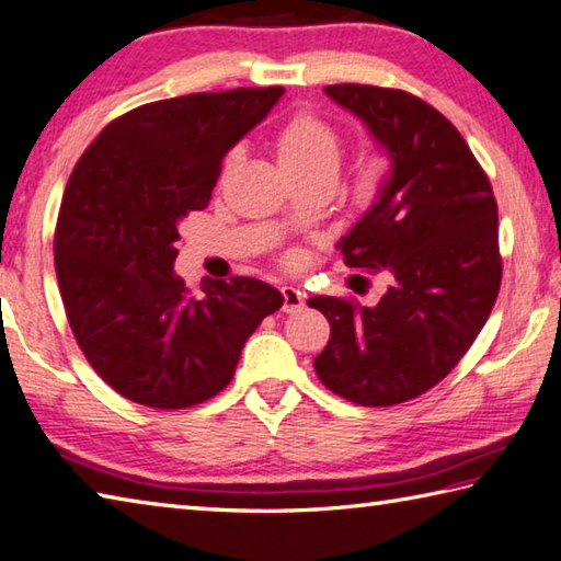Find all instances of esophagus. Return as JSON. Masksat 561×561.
Wrapping results in <instances>:
<instances>
[{
    "label": "esophagus",
    "mask_w": 561,
    "mask_h": 561,
    "mask_svg": "<svg viewBox=\"0 0 561 561\" xmlns=\"http://www.w3.org/2000/svg\"><path fill=\"white\" fill-rule=\"evenodd\" d=\"M280 295H283V312L293 314V312H300L302 310V305H305L302 293L295 290L293 285H283Z\"/></svg>",
    "instance_id": "obj_1"
}]
</instances>
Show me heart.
I'll return each mask as SVG.
<instances>
[{
  "mask_svg": "<svg viewBox=\"0 0 561 561\" xmlns=\"http://www.w3.org/2000/svg\"><path fill=\"white\" fill-rule=\"evenodd\" d=\"M280 165L290 178L336 175L342 163V139L330 122L310 110L295 112L276 134Z\"/></svg>",
  "mask_w": 561,
  "mask_h": 561,
  "instance_id": "1",
  "label": "heart"
}]
</instances>
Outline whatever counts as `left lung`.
Listing matches in <instances>:
<instances>
[{
    "mask_svg": "<svg viewBox=\"0 0 561 561\" xmlns=\"http://www.w3.org/2000/svg\"><path fill=\"white\" fill-rule=\"evenodd\" d=\"M324 92L393 161L376 205L340 241L348 268L386 273L390 288L376 308L308 300L332 327L314 371L348 403L388 408L437 386L489 320L503 278L499 205L457 126L425 100L356 82Z\"/></svg>",
    "mask_w": 561,
    "mask_h": 561,
    "instance_id": "obj_1",
    "label": "left lung"
}]
</instances>
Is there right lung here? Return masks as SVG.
I'll use <instances>...</instances> for the list:
<instances>
[{"mask_svg": "<svg viewBox=\"0 0 561 561\" xmlns=\"http://www.w3.org/2000/svg\"><path fill=\"white\" fill-rule=\"evenodd\" d=\"M280 94L273 84L141 104L72 168L53 234L62 308L84 358L126 400L185 410L215 398L280 310L263 280H203L195 295L173 273L178 221L209 205L221 158Z\"/></svg>", "mask_w": 561, "mask_h": 561, "instance_id": "1", "label": "right lung"}]
</instances>
